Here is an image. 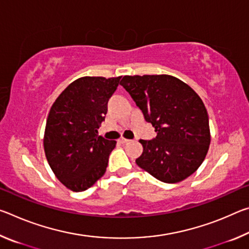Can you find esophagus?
<instances>
[{
    "mask_svg": "<svg viewBox=\"0 0 249 249\" xmlns=\"http://www.w3.org/2000/svg\"><path fill=\"white\" fill-rule=\"evenodd\" d=\"M128 142H129V140H127V138H123V137L120 138V142H121V144H127Z\"/></svg>",
    "mask_w": 249,
    "mask_h": 249,
    "instance_id": "obj_1",
    "label": "esophagus"
}]
</instances>
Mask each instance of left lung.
<instances>
[{
  "label": "left lung",
  "instance_id": "1",
  "mask_svg": "<svg viewBox=\"0 0 249 249\" xmlns=\"http://www.w3.org/2000/svg\"><path fill=\"white\" fill-rule=\"evenodd\" d=\"M120 84L155 127L157 136L141 140L138 167L156 179L177 183L197 170L208 154L209 115L188 84L168 74L125 75Z\"/></svg>",
  "mask_w": 249,
  "mask_h": 249
}]
</instances>
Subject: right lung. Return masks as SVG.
Masks as SVG:
<instances>
[{"instance_id": "1", "label": "right lung", "mask_w": 249, "mask_h": 249, "mask_svg": "<svg viewBox=\"0 0 249 249\" xmlns=\"http://www.w3.org/2000/svg\"><path fill=\"white\" fill-rule=\"evenodd\" d=\"M121 77H83L70 83L50 108L46 123V158L58 180L81 192L102 177L115 141L98 135L107 102Z\"/></svg>"}]
</instances>
